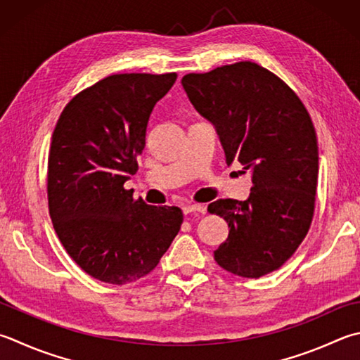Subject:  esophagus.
Segmentation results:
<instances>
[{
    "instance_id": "obj_1",
    "label": "esophagus",
    "mask_w": 360,
    "mask_h": 360,
    "mask_svg": "<svg viewBox=\"0 0 360 360\" xmlns=\"http://www.w3.org/2000/svg\"><path fill=\"white\" fill-rule=\"evenodd\" d=\"M183 213L189 214V213H205V207L200 205V203H186V205L181 207Z\"/></svg>"
}]
</instances>
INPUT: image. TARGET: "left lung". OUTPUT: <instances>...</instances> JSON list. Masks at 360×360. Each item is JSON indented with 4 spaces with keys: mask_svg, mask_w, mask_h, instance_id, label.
Listing matches in <instances>:
<instances>
[{
    "mask_svg": "<svg viewBox=\"0 0 360 360\" xmlns=\"http://www.w3.org/2000/svg\"><path fill=\"white\" fill-rule=\"evenodd\" d=\"M183 89L212 122L226 162L250 172L248 200L218 199L208 212L229 224L214 260L235 276L259 279L300 248L315 212L318 142L301 98L264 67L241 60L188 73Z\"/></svg>",
    "mask_w": 360,
    "mask_h": 360,
    "instance_id": "obj_1",
    "label": "left lung"
}]
</instances>
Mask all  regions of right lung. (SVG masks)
<instances>
[{
    "label": "right lung",
    "instance_id": "add662e5",
    "mask_svg": "<svg viewBox=\"0 0 360 360\" xmlns=\"http://www.w3.org/2000/svg\"><path fill=\"white\" fill-rule=\"evenodd\" d=\"M177 73H119L77 94L54 128L49 155L53 227L73 262L94 279L125 285L147 276L179 233V207L133 199L153 106Z\"/></svg>",
    "mask_w": 360,
    "mask_h": 360
}]
</instances>
